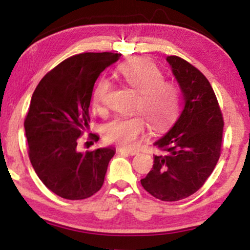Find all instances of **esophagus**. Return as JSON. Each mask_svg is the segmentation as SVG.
I'll use <instances>...</instances> for the list:
<instances>
[{
    "label": "esophagus",
    "mask_w": 250,
    "mask_h": 250,
    "mask_svg": "<svg viewBox=\"0 0 250 250\" xmlns=\"http://www.w3.org/2000/svg\"><path fill=\"white\" fill-rule=\"evenodd\" d=\"M119 153L121 154H129V155H136L137 150H134V149H125V148H120Z\"/></svg>",
    "instance_id": "obj_1"
}]
</instances>
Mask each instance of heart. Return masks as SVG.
Returning <instances> with one entry per match:
<instances>
[{"instance_id":"1","label":"heart","mask_w":250,"mask_h":250,"mask_svg":"<svg viewBox=\"0 0 250 250\" xmlns=\"http://www.w3.org/2000/svg\"><path fill=\"white\" fill-rule=\"evenodd\" d=\"M122 81L136 91L134 110L141 113L155 130H165L173 125L181 107L180 88L174 81L166 80L162 70L146 57H135L117 68ZM110 89L105 77H100L91 93L95 109H101ZM141 115L120 116L103 127V137L120 147L134 148L148 130V123Z\"/></svg>"}]
</instances>
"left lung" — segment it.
<instances>
[{"mask_svg":"<svg viewBox=\"0 0 250 250\" xmlns=\"http://www.w3.org/2000/svg\"><path fill=\"white\" fill-rule=\"evenodd\" d=\"M183 93L182 113L174 127L155 142L161 154L141 180L142 187L161 201L193 195L213 173L222 149L223 116L207 77L179 56H167Z\"/></svg>","mask_w":250,"mask_h":250,"instance_id":"1","label":"left lung"}]
</instances>
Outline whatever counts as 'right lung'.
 <instances>
[{
  "instance_id": "obj_1",
  "label": "right lung",
  "mask_w": 250,
  "mask_h": 250,
  "mask_svg": "<svg viewBox=\"0 0 250 250\" xmlns=\"http://www.w3.org/2000/svg\"><path fill=\"white\" fill-rule=\"evenodd\" d=\"M121 54L82 53L45 74L31 96L24 120L28 155L49 190L67 200H83L101 189L113 148L76 151L89 127V105L97 77ZM94 141H99L95 134Z\"/></svg>"
}]
</instances>
